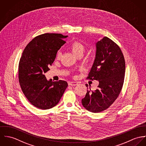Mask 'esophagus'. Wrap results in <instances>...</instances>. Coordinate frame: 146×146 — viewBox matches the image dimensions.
<instances>
[{
  "label": "esophagus",
  "mask_w": 146,
  "mask_h": 146,
  "mask_svg": "<svg viewBox=\"0 0 146 146\" xmlns=\"http://www.w3.org/2000/svg\"><path fill=\"white\" fill-rule=\"evenodd\" d=\"M78 83L76 82H69V83H68L69 86H77V85H78Z\"/></svg>",
  "instance_id": "esophagus-1"
}]
</instances>
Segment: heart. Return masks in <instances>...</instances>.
Returning a JSON list of instances; mask_svg holds the SVG:
<instances>
[{
    "mask_svg": "<svg viewBox=\"0 0 146 146\" xmlns=\"http://www.w3.org/2000/svg\"><path fill=\"white\" fill-rule=\"evenodd\" d=\"M70 50L76 57L78 55H83L84 52L86 51V48L79 41H76L73 42L70 45ZM62 56V52L60 51H58L56 55V58L57 59H59Z\"/></svg>",
    "mask_w": 146,
    "mask_h": 146,
    "instance_id": "1",
    "label": "heart"
}]
</instances>
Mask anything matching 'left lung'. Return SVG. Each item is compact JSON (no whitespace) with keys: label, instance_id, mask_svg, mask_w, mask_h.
Returning a JSON list of instances; mask_svg holds the SVG:
<instances>
[{"label":"left lung","instance_id":"obj_1","mask_svg":"<svg viewBox=\"0 0 146 146\" xmlns=\"http://www.w3.org/2000/svg\"><path fill=\"white\" fill-rule=\"evenodd\" d=\"M96 48L95 59L87 78L98 81L99 84L94 91L87 90L82 104L88 111L97 113L109 108L120 94L125 63L121 49L109 38L104 37L98 41Z\"/></svg>","mask_w":146,"mask_h":146}]
</instances>
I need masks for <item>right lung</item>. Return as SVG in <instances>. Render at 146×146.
Wrapping results in <instances>:
<instances>
[{"mask_svg":"<svg viewBox=\"0 0 146 146\" xmlns=\"http://www.w3.org/2000/svg\"><path fill=\"white\" fill-rule=\"evenodd\" d=\"M67 37L44 33L35 37L23 51L18 66L19 82L25 96L38 109L46 110L56 106L68 87L66 81H48L44 75Z\"/></svg>","mask_w":146,"mask_h":146,"instance_id":"1","label":"right lung"}]
</instances>
